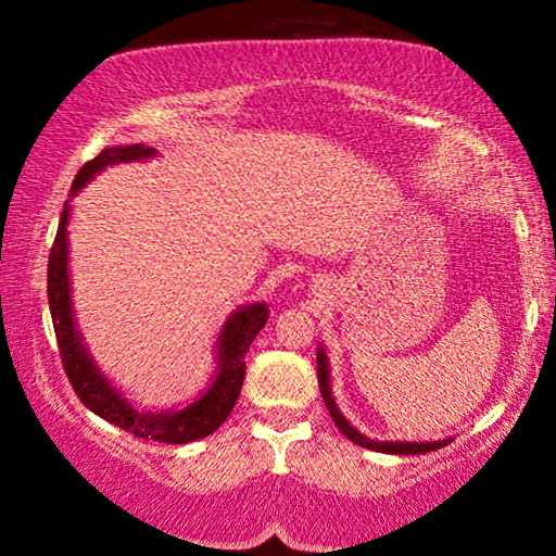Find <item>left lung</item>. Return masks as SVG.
Here are the masks:
<instances>
[{"label":"left lung","instance_id":"8db88e82","mask_svg":"<svg viewBox=\"0 0 556 556\" xmlns=\"http://www.w3.org/2000/svg\"><path fill=\"white\" fill-rule=\"evenodd\" d=\"M316 374H318V389H321V397L327 402L329 413H331V420L337 424V429H340L344 437L350 439V442L366 446V450H376V452H387V455H424V452H433L439 450V446H444L446 442H429V444H418V442H374V439L363 437L353 429V426L344 420V416L340 410H337L334 400H331V392H329V374H327V355L318 350L316 353Z\"/></svg>","mask_w":556,"mask_h":556}]
</instances>
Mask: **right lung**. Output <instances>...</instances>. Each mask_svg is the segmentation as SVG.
Returning a JSON list of instances; mask_svg holds the SVG:
<instances>
[{"label":"right lung","mask_w":556,"mask_h":556,"mask_svg":"<svg viewBox=\"0 0 556 556\" xmlns=\"http://www.w3.org/2000/svg\"><path fill=\"white\" fill-rule=\"evenodd\" d=\"M154 151L143 146H125V149H104L99 156L91 159L80 167L73 180V193L86 185L96 172H101L106 164L114 162H132V159L151 156ZM47 292H49V311H52L56 348H60L62 366L78 394L83 405L93 410L110 424L119 426L127 433H136L138 439H151V442L164 444H188L195 439L208 437L225 424L232 413L235 402L240 397L242 379H245V353L256 334L264 329L266 311L264 303H253L242 308L225 324L219 337V371H216L214 384L206 389L201 400L188 405L185 410L172 413H140L130 402L119 397L110 387L91 358L83 350L78 331L73 324V311H70V287H67V208L60 216L56 238L52 251H49V271H47Z\"/></svg>","instance_id":"1"}]
</instances>
